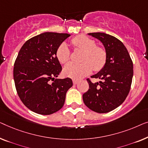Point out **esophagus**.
<instances>
[{"instance_id":"esophagus-1","label":"esophagus","mask_w":148,"mask_h":148,"mask_svg":"<svg viewBox=\"0 0 148 148\" xmlns=\"http://www.w3.org/2000/svg\"><path fill=\"white\" fill-rule=\"evenodd\" d=\"M78 83V80H73V84H77Z\"/></svg>"}]
</instances>
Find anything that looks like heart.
Instances as JSON below:
<instances>
[{
	"instance_id": "heart-1",
	"label": "heart",
	"mask_w": 148,
	"mask_h": 148,
	"mask_svg": "<svg viewBox=\"0 0 148 148\" xmlns=\"http://www.w3.org/2000/svg\"><path fill=\"white\" fill-rule=\"evenodd\" d=\"M71 44L75 49L84 51L80 64L70 63L64 67L63 73L66 76L79 80L92 71L101 70L107 62V52L103 47L97 46L95 41L85 35H78L72 39ZM56 57L61 64H65L70 60V51L66 43L58 47Z\"/></svg>"
}]
</instances>
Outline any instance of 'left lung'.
Segmentation results:
<instances>
[{
    "label": "left lung",
    "mask_w": 148,
    "mask_h": 148,
    "mask_svg": "<svg viewBox=\"0 0 148 148\" xmlns=\"http://www.w3.org/2000/svg\"><path fill=\"white\" fill-rule=\"evenodd\" d=\"M103 43L107 52L104 67L91 78L100 79L92 83L87 79L89 89L82 96L87 107L99 113L113 111L123 103L130 92L134 75L133 62L127 49L116 37L105 33H90Z\"/></svg>",
    "instance_id": "obj_1"
}]
</instances>
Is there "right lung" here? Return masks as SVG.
<instances>
[{"mask_svg": "<svg viewBox=\"0 0 148 148\" xmlns=\"http://www.w3.org/2000/svg\"><path fill=\"white\" fill-rule=\"evenodd\" d=\"M68 33L45 32L32 37L21 48L13 68L17 94L23 103L35 113L53 114L64 106L72 79L57 78L62 68L56 57Z\"/></svg>", "mask_w": 148, "mask_h": 148, "instance_id": "1", "label": "right lung"}]
</instances>
